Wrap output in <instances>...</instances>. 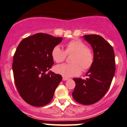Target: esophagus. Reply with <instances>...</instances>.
Segmentation results:
<instances>
[{
	"label": "esophagus",
	"instance_id": "obj_1",
	"mask_svg": "<svg viewBox=\"0 0 127 127\" xmlns=\"http://www.w3.org/2000/svg\"><path fill=\"white\" fill-rule=\"evenodd\" d=\"M68 78H66V77H63V80H64V81H65V80H68Z\"/></svg>",
	"mask_w": 127,
	"mask_h": 127
}]
</instances>
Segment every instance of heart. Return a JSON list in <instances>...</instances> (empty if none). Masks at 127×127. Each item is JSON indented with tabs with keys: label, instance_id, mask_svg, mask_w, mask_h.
Wrapping results in <instances>:
<instances>
[{
	"label": "heart",
	"instance_id": "1",
	"mask_svg": "<svg viewBox=\"0 0 127 127\" xmlns=\"http://www.w3.org/2000/svg\"><path fill=\"white\" fill-rule=\"evenodd\" d=\"M73 54L70 64H63L55 67L56 73L64 77H71L80 74L82 70L86 71L92 66L94 56L92 50L79 39H73L65 45V51L59 46H56L52 50L53 60L57 63L63 62L66 54Z\"/></svg>",
	"mask_w": 127,
	"mask_h": 127
}]
</instances>
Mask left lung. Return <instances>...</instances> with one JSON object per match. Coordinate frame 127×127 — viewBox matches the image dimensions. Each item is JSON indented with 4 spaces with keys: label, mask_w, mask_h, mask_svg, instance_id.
<instances>
[{
    "label": "left lung",
    "mask_w": 127,
    "mask_h": 127,
    "mask_svg": "<svg viewBox=\"0 0 127 127\" xmlns=\"http://www.w3.org/2000/svg\"><path fill=\"white\" fill-rule=\"evenodd\" d=\"M83 37L92 47L94 61L86 73L88 78L73 79L76 85L72 96L78 103L91 105L101 100L109 89L116 71L115 57L112 47L102 36Z\"/></svg>",
    "instance_id": "obj_1"
}]
</instances>
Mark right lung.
Here are the masks:
<instances>
[{
    "label": "right lung",
    "mask_w": 127,
    "mask_h": 127,
    "mask_svg": "<svg viewBox=\"0 0 127 127\" xmlns=\"http://www.w3.org/2000/svg\"><path fill=\"white\" fill-rule=\"evenodd\" d=\"M62 37L37 33L25 37L13 56V71L16 89L24 101L41 107L51 102L62 76L52 71L46 73L54 64L51 52Z\"/></svg>",
    "instance_id": "add662e5"
}]
</instances>
